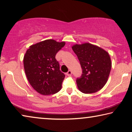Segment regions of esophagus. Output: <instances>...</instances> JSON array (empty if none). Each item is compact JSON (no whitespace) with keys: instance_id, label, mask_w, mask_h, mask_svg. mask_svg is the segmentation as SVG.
Segmentation results:
<instances>
[{"instance_id":"esophagus-1","label":"esophagus","mask_w":132,"mask_h":132,"mask_svg":"<svg viewBox=\"0 0 132 132\" xmlns=\"http://www.w3.org/2000/svg\"><path fill=\"white\" fill-rule=\"evenodd\" d=\"M71 74H72V72H71V70H69L68 72L66 73V75L68 76H70Z\"/></svg>"}]
</instances>
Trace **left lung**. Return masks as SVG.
Returning a JSON list of instances; mask_svg holds the SVG:
<instances>
[{
  "instance_id": "obj_1",
  "label": "left lung",
  "mask_w": 132,
  "mask_h": 132,
  "mask_svg": "<svg viewBox=\"0 0 132 132\" xmlns=\"http://www.w3.org/2000/svg\"><path fill=\"white\" fill-rule=\"evenodd\" d=\"M72 49L82 69L81 76L76 79L79 90L85 94L97 92L106 84L111 71L108 53L89 43L75 45Z\"/></svg>"
}]
</instances>
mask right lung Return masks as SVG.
Wrapping results in <instances>:
<instances>
[{
    "label": "right lung",
    "instance_id": "right-lung-1",
    "mask_svg": "<svg viewBox=\"0 0 132 132\" xmlns=\"http://www.w3.org/2000/svg\"><path fill=\"white\" fill-rule=\"evenodd\" d=\"M65 45L53 39H47L30 46L24 57V68L31 86L44 95L59 91L65 77L60 70L55 56Z\"/></svg>",
    "mask_w": 132,
    "mask_h": 132
}]
</instances>
